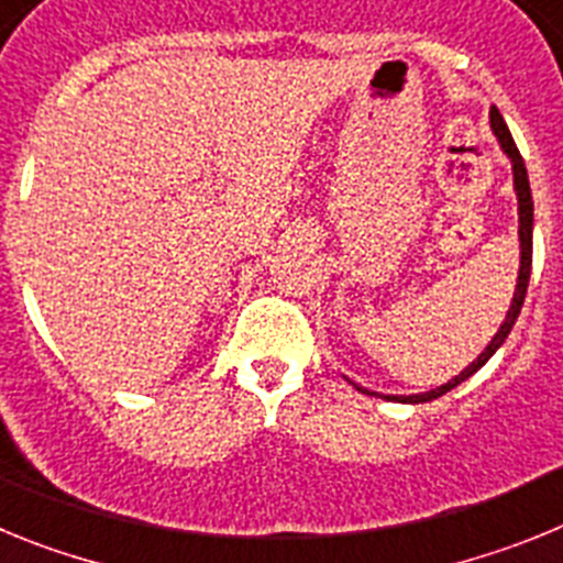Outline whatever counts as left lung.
<instances>
[{"label":"left lung","instance_id":"8db88e82","mask_svg":"<svg viewBox=\"0 0 563 563\" xmlns=\"http://www.w3.org/2000/svg\"><path fill=\"white\" fill-rule=\"evenodd\" d=\"M490 126H494L496 137H499L501 148L507 152V157L514 161V183H516V194H519V239H521V267H519V285H516V292H514V305H510V310H507V318L505 324L499 327V332L494 335V341L487 343L485 352H482L479 357H476L471 366H467L465 372H460V375L454 377V380H449L445 386H437V389L426 391V395H411V397H395L391 395V400H400V402H429V400H437V397H442L445 391H451L454 386H460L462 380H467V377L474 375V372H479L482 366L487 363V357L494 355L496 350H499L501 343H505V338L510 335V330H514L516 318H519L521 312V305H525V296H527V282H530V267H533V194H530V180H527V168H525V161H521L519 148H516L514 143V134H510V129H507L505 118L499 114V109L490 107ZM357 391H366L361 389V386H355ZM369 395V391H366ZM389 400V397H386Z\"/></svg>","mask_w":563,"mask_h":563}]
</instances>
